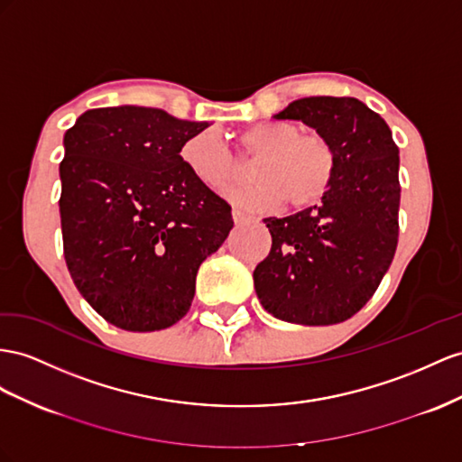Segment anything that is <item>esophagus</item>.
<instances>
[{
  "instance_id": "obj_1",
  "label": "esophagus",
  "mask_w": 462,
  "mask_h": 462,
  "mask_svg": "<svg viewBox=\"0 0 462 462\" xmlns=\"http://www.w3.org/2000/svg\"><path fill=\"white\" fill-rule=\"evenodd\" d=\"M232 218H234V224H236V226H240V224H244V222L250 220V217H245L244 212H240V210H232Z\"/></svg>"
}]
</instances>
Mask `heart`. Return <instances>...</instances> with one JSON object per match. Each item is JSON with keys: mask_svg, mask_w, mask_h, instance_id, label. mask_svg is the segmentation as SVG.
Returning <instances> with one entry per match:
<instances>
[{"mask_svg": "<svg viewBox=\"0 0 462 462\" xmlns=\"http://www.w3.org/2000/svg\"><path fill=\"white\" fill-rule=\"evenodd\" d=\"M244 156L255 158V181L230 187L226 197L234 207L262 212L285 200L291 208H309L326 197L337 171L334 144L320 133H302L289 121H262L238 134ZM181 160L195 180L220 191L240 175V160L217 130L207 128L189 136L181 146Z\"/></svg>", "mask_w": 462, "mask_h": 462, "instance_id": "heart-1", "label": "heart"}]
</instances>
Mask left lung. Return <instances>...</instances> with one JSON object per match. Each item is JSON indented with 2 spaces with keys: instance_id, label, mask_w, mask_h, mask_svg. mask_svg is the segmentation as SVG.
I'll return each mask as SVG.
<instances>
[{
  "instance_id": "obj_1",
  "label": "left lung",
  "mask_w": 462,
  "mask_h": 462,
  "mask_svg": "<svg viewBox=\"0 0 462 462\" xmlns=\"http://www.w3.org/2000/svg\"><path fill=\"white\" fill-rule=\"evenodd\" d=\"M275 118L302 121L334 144L337 171L320 205L265 218L271 252L254 271L263 309L302 326L346 322L369 302L398 244V146L355 97H304Z\"/></svg>"
}]
</instances>
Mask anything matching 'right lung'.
I'll return each mask as SVG.
<instances>
[{
	"label": "right lung",
	"mask_w": 462,
	"mask_h": 462,
	"mask_svg": "<svg viewBox=\"0 0 462 462\" xmlns=\"http://www.w3.org/2000/svg\"><path fill=\"white\" fill-rule=\"evenodd\" d=\"M208 123L152 107L81 115L64 134L60 220L74 285L128 332L170 328L191 309L200 263L234 226L232 208L180 156Z\"/></svg>",
	"instance_id": "right-lung-1"
}]
</instances>
